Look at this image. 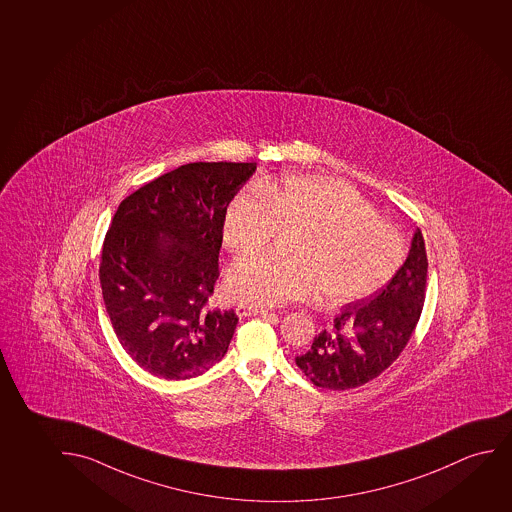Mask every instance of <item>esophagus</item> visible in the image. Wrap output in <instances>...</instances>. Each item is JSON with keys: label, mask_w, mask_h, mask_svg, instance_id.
<instances>
[{"label": "esophagus", "mask_w": 512, "mask_h": 512, "mask_svg": "<svg viewBox=\"0 0 512 512\" xmlns=\"http://www.w3.org/2000/svg\"><path fill=\"white\" fill-rule=\"evenodd\" d=\"M235 312H237L238 317L267 316V314H270V310L265 309V307H254V305H242V303L235 307Z\"/></svg>", "instance_id": "esophagus-1"}]
</instances>
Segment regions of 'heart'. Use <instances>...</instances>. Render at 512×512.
Returning a JSON list of instances; mask_svg holds the SVG:
<instances>
[{
  "label": "heart",
  "instance_id": "heart-1",
  "mask_svg": "<svg viewBox=\"0 0 512 512\" xmlns=\"http://www.w3.org/2000/svg\"><path fill=\"white\" fill-rule=\"evenodd\" d=\"M289 228H300L291 256L258 252L231 265L224 289L235 302L282 305L321 291L324 302L347 305L379 293L404 265L402 233L347 184L314 175L263 180L235 196L224 217V244L256 251Z\"/></svg>",
  "mask_w": 512,
  "mask_h": 512
}]
</instances>
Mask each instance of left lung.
Instances as JSON below:
<instances>
[{"label":"left lung","instance_id":"left-lung-1","mask_svg":"<svg viewBox=\"0 0 512 512\" xmlns=\"http://www.w3.org/2000/svg\"><path fill=\"white\" fill-rule=\"evenodd\" d=\"M425 240L421 230L386 288L363 302L346 305L332 328L317 335L296 367L317 388L344 391L381 375L402 354L418 326L426 296Z\"/></svg>","mask_w":512,"mask_h":512}]
</instances>
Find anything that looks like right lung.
<instances>
[{
	"label": "right lung",
	"mask_w": 512,
	"mask_h": 512,
	"mask_svg": "<svg viewBox=\"0 0 512 512\" xmlns=\"http://www.w3.org/2000/svg\"><path fill=\"white\" fill-rule=\"evenodd\" d=\"M256 163H189L126 196L108 228L100 284L110 323L140 367L170 381L224 358L235 310L212 309L231 198Z\"/></svg>",
	"instance_id": "add662e5"
}]
</instances>
